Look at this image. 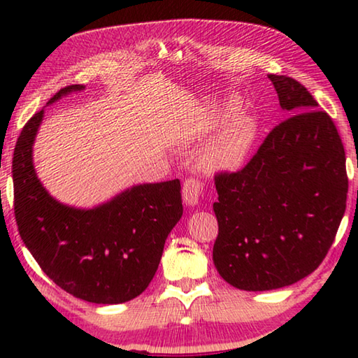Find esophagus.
Wrapping results in <instances>:
<instances>
[{"label": "esophagus", "mask_w": 358, "mask_h": 358, "mask_svg": "<svg viewBox=\"0 0 358 358\" xmlns=\"http://www.w3.org/2000/svg\"><path fill=\"white\" fill-rule=\"evenodd\" d=\"M203 192V185L199 178H187L183 185V201L189 207L199 203V199H201Z\"/></svg>", "instance_id": "esophagus-1"}]
</instances>
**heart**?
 I'll use <instances>...</instances> for the list:
<instances>
[{
	"instance_id": "b5f03b06",
	"label": "heart",
	"mask_w": 358,
	"mask_h": 358,
	"mask_svg": "<svg viewBox=\"0 0 358 358\" xmlns=\"http://www.w3.org/2000/svg\"><path fill=\"white\" fill-rule=\"evenodd\" d=\"M237 112L238 106L229 104L224 108L222 115H217L216 118L203 121L186 141L187 147H194V145L207 141L229 117H231ZM256 121L251 117H246V115H238V117H234L232 120H229L218 131V134L213 136L211 141L201 150V153H199V164H201L205 172L210 173L237 171L245 162L248 155H250L252 143L256 141Z\"/></svg>"
}]
</instances>
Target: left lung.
<instances>
[{
	"instance_id": "1",
	"label": "left lung",
	"mask_w": 358,
	"mask_h": 358,
	"mask_svg": "<svg viewBox=\"0 0 358 358\" xmlns=\"http://www.w3.org/2000/svg\"><path fill=\"white\" fill-rule=\"evenodd\" d=\"M268 78L290 115L238 172L215 177L213 262L241 290H271L311 275L346 211V155L329 113L300 82Z\"/></svg>"
}]
</instances>
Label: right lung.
I'll return each mask as SVG.
<instances>
[{
	"instance_id": "right-lung-1",
	"label": "right lung",
	"mask_w": 358,
	"mask_h": 358,
	"mask_svg": "<svg viewBox=\"0 0 358 358\" xmlns=\"http://www.w3.org/2000/svg\"><path fill=\"white\" fill-rule=\"evenodd\" d=\"M83 85L62 88L53 104ZM41 110L23 126L12 157L14 211L20 237L50 280L77 299L117 305L153 280L167 235L183 215L180 180L136 185L93 208L58 202L33 164Z\"/></svg>"
}]
</instances>
